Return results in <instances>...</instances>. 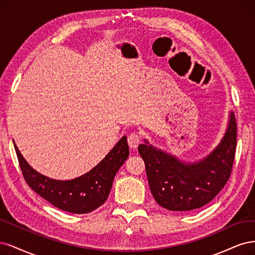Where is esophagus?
Instances as JSON below:
<instances>
[{"mask_svg":"<svg viewBox=\"0 0 255 255\" xmlns=\"http://www.w3.org/2000/svg\"><path fill=\"white\" fill-rule=\"evenodd\" d=\"M141 142V135L136 132L130 133L128 136V144L131 148H136L137 145Z\"/></svg>","mask_w":255,"mask_h":255,"instance_id":"34e87169","label":"esophagus"}]
</instances>
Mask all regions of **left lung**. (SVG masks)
<instances>
[{"label":"left lung","instance_id":"1","mask_svg":"<svg viewBox=\"0 0 255 255\" xmlns=\"http://www.w3.org/2000/svg\"><path fill=\"white\" fill-rule=\"evenodd\" d=\"M236 120L231 111L220 143L197 162H184L144 139L138 153L145 162L147 179L154 200L176 211L199 209L215 198L231 175L236 149Z\"/></svg>","mask_w":255,"mask_h":255}]
</instances>
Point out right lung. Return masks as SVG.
I'll return each mask as SVG.
<instances>
[{
    "instance_id": "right-lung-1",
    "label": "right lung",
    "mask_w": 255,
    "mask_h": 255,
    "mask_svg": "<svg viewBox=\"0 0 255 255\" xmlns=\"http://www.w3.org/2000/svg\"><path fill=\"white\" fill-rule=\"evenodd\" d=\"M14 144V142H13ZM26 183L54 207L74 214H86L100 208L108 198L114 177L129 155L124 135L91 170L71 180H55L32 168L14 144Z\"/></svg>"
}]
</instances>
